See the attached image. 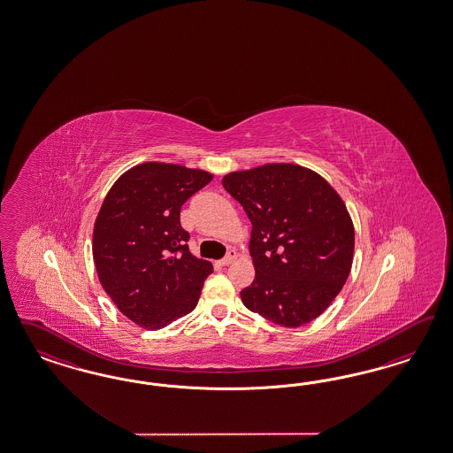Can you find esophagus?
<instances>
[{
	"label": "esophagus",
	"instance_id": "obj_1",
	"mask_svg": "<svg viewBox=\"0 0 453 453\" xmlns=\"http://www.w3.org/2000/svg\"><path fill=\"white\" fill-rule=\"evenodd\" d=\"M235 259H237V252H235L234 249H231V250L227 252V256L220 261V264H222V265H229V264H233Z\"/></svg>",
	"mask_w": 453,
	"mask_h": 453
}]
</instances>
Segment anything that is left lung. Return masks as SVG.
I'll list each match as a JSON object with an SVG mask.
<instances>
[{"label":"left lung","instance_id":"8db88e82","mask_svg":"<svg viewBox=\"0 0 453 453\" xmlns=\"http://www.w3.org/2000/svg\"><path fill=\"white\" fill-rule=\"evenodd\" d=\"M252 222L256 277L241 292L250 312L284 327L320 316L352 269L356 231L342 197L316 171L267 163L222 178Z\"/></svg>","mask_w":453,"mask_h":453}]
</instances>
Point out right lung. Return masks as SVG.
Segmentation results:
<instances>
[{
	"label": "right lung",
	"instance_id": "add662e5",
	"mask_svg": "<svg viewBox=\"0 0 453 453\" xmlns=\"http://www.w3.org/2000/svg\"><path fill=\"white\" fill-rule=\"evenodd\" d=\"M203 169L150 161L121 174L93 231L97 277L129 320L163 329L192 312L212 264L197 259L180 227V206L212 180Z\"/></svg>",
	"mask_w": 453,
	"mask_h": 453
}]
</instances>
